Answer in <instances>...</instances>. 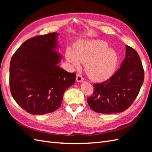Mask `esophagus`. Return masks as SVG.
Instances as JSON below:
<instances>
[{"label": "esophagus", "mask_w": 152, "mask_h": 152, "mask_svg": "<svg viewBox=\"0 0 152 152\" xmlns=\"http://www.w3.org/2000/svg\"><path fill=\"white\" fill-rule=\"evenodd\" d=\"M76 81L77 82H82L84 81V79L80 74H77L76 75Z\"/></svg>", "instance_id": "obj_1"}]
</instances>
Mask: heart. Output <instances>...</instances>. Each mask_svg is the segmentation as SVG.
Listing matches in <instances>:
<instances>
[{
    "label": "heart",
    "mask_w": 152,
    "mask_h": 152,
    "mask_svg": "<svg viewBox=\"0 0 152 152\" xmlns=\"http://www.w3.org/2000/svg\"><path fill=\"white\" fill-rule=\"evenodd\" d=\"M108 46L102 40H82L75 45L73 50L66 49V60L75 68L80 67V63H86L85 71L90 79L104 82L113 76L119 61L116 50Z\"/></svg>",
    "instance_id": "1"
}]
</instances>
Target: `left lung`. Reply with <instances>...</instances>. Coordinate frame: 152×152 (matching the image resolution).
<instances>
[{"label": "left lung", "mask_w": 152, "mask_h": 152, "mask_svg": "<svg viewBox=\"0 0 152 152\" xmlns=\"http://www.w3.org/2000/svg\"><path fill=\"white\" fill-rule=\"evenodd\" d=\"M144 81V70L136 50L126 45V57L120 68L107 80L94 84L87 103L93 111L104 114L121 113L130 107Z\"/></svg>", "instance_id": "1"}]
</instances>
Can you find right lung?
<instances>
[{"label": "right lung", "instance_id": "1", "mask_svg": "<svg viewBox=\"0 0 152 152\" xmlns=\"http://www.w3.org/2000/svg\"><path fill=\"white\" fill-rule=\"evenodd\" d=\"M56 32L27 40L10 63L11 93L16 102L33 115L57 110L63 94L75 81V73L58 66L62 59Z\"/></svg>", "mask_w": 152, "mask_h": 152}]
</instances>
